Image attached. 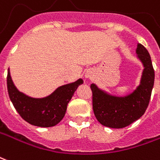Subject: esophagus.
Listing matches in <instances>:
<instances>
[{"label": "esophagus", "instance_id": "1", "mask_svg": "<svg viewBox=\"0 0 160 160\" xmlns=\"http://www.w3.org/2000/svg\"><path fill=\"white\" fill-rule=\"evenodd\" d=\"M92 76V74H91V72H86V78H90V77Z\"/></svg>", "mask_w": 160, "mask_h": 160}]
</instances>
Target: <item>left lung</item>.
<instances>
[{
  "label": "left lung",
  "instance_id": "obj_1",
  "mask_svg": "<svg viewBox=\"0 0 160 160\" xmlns=\"http://www.w3.org/2000/svg\"><path fill=\"white\" fill-rule=\"evenodd\" d=\"M137 56L144 69L140 85L132 93L125 97L110 95L91 85L93 112L98 122L109 128L120 129L128 126L142 116L149 103L154 83V70L151 57L142 44H137Z\"/></svg>",
  "mask_w": 160,
  "mask_h": 160
}]
</instances>
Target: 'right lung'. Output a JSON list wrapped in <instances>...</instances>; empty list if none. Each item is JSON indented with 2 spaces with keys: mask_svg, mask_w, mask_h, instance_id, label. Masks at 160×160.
I'll use <instances>...</instances> for the list:
<instances>
[{
  "mask_svg": "<svg viewBox=\"0 0 160 160\" xmlns=\"http://www.w3.org/2000/svg\"><path fill=\"white\" fill-rule=\"evenodd\" d=\"M8 92L15 109L25 121L40 127H52L64 117L68 102L78 86L83 84L79 79L73 83L59 86L51 95L43 98H34L19 92L14 86L8 68Z\"/></svg>",
  "mask_w": 160,
  "mask_h": 160,
  "instance_id": "add662e5",
  "label": "right lung"
}]
</instances>
